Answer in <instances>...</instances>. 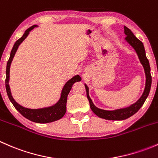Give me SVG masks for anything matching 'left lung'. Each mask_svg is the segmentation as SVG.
<instances>
[{"mask_svg":"<svg viewBox=\"0 0 158 158\" xmlns=\"http://www.w3.org/2000/svg\"><path fill=\"white\" fill-rule=\"evenodd\" d=\"M124 30H125V34L126 35L125 37V40L135 49V52H136L137 55H138V59H139L140 62H141V65L144 67V73H145L146 77V82H145V88H144V92L140 97L139 99L136 102L133 103L130 106L126 108H123V109H118L115 110H104L97 108L95 105L92 102V99L89 97V87L87 86L86 84H85V89H86V95L87 98H88L89 105H90V108L92 111L102 118L106 119V120H125V119L128 118L131 116L135 114L137 111L141 109V106L145 102L146 98H148V95H149L150 89L151 86V68H150L149 61L146 57L145 54V49H144V45H143L142 42L138 39L136 36L134 35L131 30L128 29L126 27H124Z\"/></svg>","mask_w":158,"mask_h":158,"instance_id":"8db88e82","label":"left lung"}]
</instances>
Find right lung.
<instances>
[{
    "instance_id": "right-lung-1",
    "label": "right lung",
    "mask_w": 158,
    "mask_h": 158,
    "mask_svg": "<svg viewBox=\"0 0 158 158\" xmlns=\"http://www.w3.org/2000/svg\"><path fill=\"white\" fill-rule=\"evenodd\" d=\"M36 25H33V26L30 27L28 28L26 31L24 32L22 37L17 40L16 43L14 44V47H13L12 50L10 52V58H9L8 61L7 63V68H6V80H5V86L6 91H7V95L10 99V101L14 105L15 109L26 118L29 119L30 121H32L33 122H36V123H49V122H55V121L59 120V119L62 118L64 116L65 113L66 111V102H67V96L69 95L70 90H71L72 86L73 84L76 82H79L81 81V77L79 75L73 76V78L68 80L66 82V84L63 86L62 89L61 95H60V99L58 100L56 104L53 106H51L49 107L42 108V109H27V108H24L19 105L15 100L13 98L12 95H11L10 85H9V79H10V64L12 63V60L14 59V55H15L16 52H17V49H18L19 46L20 45L22 42L24 40L27 38V36L29 35L30 32L34 27H36Z\"/></svg>"
}]
</instances>
